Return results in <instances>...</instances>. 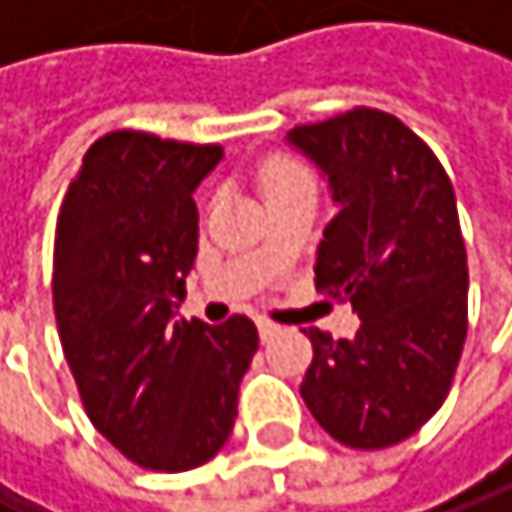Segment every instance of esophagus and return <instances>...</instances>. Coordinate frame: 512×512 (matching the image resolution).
Returning a JSON list of instances; mask_svg holds the SVG:
<instances>
[{
  "mask_svg": "<svg viewBox=\"0 0 512 512\" xmlns=\"http://www.w3.org/2000/svg\"><path fill=\"white\" fill-rule=\"evenodd\" d=\"M258 331H261V341H270L273 334H279V325L261 316V319H258Z\"/></svg>",
  "mask_w": 512,
  "mask_h": 512,
  "instance_id": "obj_1",
  "label": "esophagus"
}]
</instances>
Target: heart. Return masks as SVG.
Segmentation results:
<instances>
[{"instance_id": "1", "label": "heart", "mask_w": 512, "mask_h": 512, "mask_svg": "<svg viewBox=\"0 0 512 512\" xmlns=\"http://www.w3.org/2000/svg\"><path fill=\"white\" fill-rule=\"evenodd\" d=\"M301 181H310L304 165H298L288 156H273L264 168H261V187H264V196L267 193H276L282 187H291V184H301Z\"/></svg>"}]
</instances>
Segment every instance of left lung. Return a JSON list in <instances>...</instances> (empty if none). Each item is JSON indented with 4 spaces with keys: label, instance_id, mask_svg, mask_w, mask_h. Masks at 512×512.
<instances>
[{
    "label": "left lung",
    "instance_id": "8db88e82",
    "mask_svg": "<svg viewBox=\"0 0 512 512\" xmlns=\"http://www.w3.org/2000/svg\"><path fill=\"white\" fill-rule=\"evenodd\" d=\"M285 144L328 181L334 218L316 248V291L353 304L356 338L304 328L301 396L350 448L418 433L448 396L467 341V251L445 168L396 116L356 107L298 125Z\"/></svg>",
    "mask_w": 512,
    "mask_h": 512
}]
</instances>
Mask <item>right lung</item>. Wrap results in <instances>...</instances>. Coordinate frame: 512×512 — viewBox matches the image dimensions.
<instances>
[{
  "label": "right lung",
  "instance_id": "1",
  "mask_svg": "<svg viewBox=\"0 0 512 512\" xmlns=\"http://www.w3.org/2000/svg\"><path fill=\"white\" fill-rule=\"evenodd\" d=\"M218 144L144 131L94 141L54 236V316L91 424L147 470L184 473L233 433L239 381L258 350L245 316L187 322L178 307L199 251L196 187Z\"/></svg>",
  "mask_w": 512,
  "mask_h": 512
}]
</instances>
